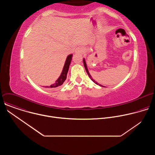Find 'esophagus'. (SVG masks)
I'll return each instance as SVG.
<instances>
[{"instance_id":"esophagus-1","label":"esophagus","mask_w":155,"mask_h":155,"mask_svg":"<svg viewBox=\"0 0 155 155\" xmlns=\"http://www.w3.org/2000/svg\"><path fill=\"white\" fill-rule=\"evenodd\" d=\"M76 53H80V54H83L84 52V48L82 47H77L75 50Z\"/></svg>"}]
</instances>
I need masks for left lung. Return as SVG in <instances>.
<instances>
[{"mask_svg":"<svg viewBox=\"0 0 155 155\" xmlns=\"http://www.w3.org/2000/svg\"><path fill=\"white\" fill-rule=\"evenodd\" d=\"M83 64H84V68H85V69H86V72H87V75H88V76L90 77V78H91V80L93 81H94L96 84H99V86H102V87H105V86H102V85H101V84H99V83H97V82H96L94 80H93V78H92V77H91V75L90 74V72H89V71H88V69H87V65H86V61H85V59H83Z\"/></svg>","mask_w":155,"mask_h":155,"instance_id":"1","label":"left lung"}]
</instances>
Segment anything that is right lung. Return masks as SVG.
Returning a JSON list of instances; mask_svg holds the SVG:
<instances>
[{"label":"right lung","mask_w":155,"mask_h":155,"mask_svg":"<svg viewBox=\"0 0 155 155\" xmlns=\"http://www.w3.org/2000/svg\"><path fill=\"white\" fill-rule=\"evenodd\" d=\"M72 54H69L67 58H66L64 68L62 69V71L61 72V75L59 76V77L58 78V79L55 81V83L49 86H45V87H48L50 90H55L56 88L59 87V86H61L63 83L65 81V80H66V78H67V75H68V72L69 71V65L71 64L72 59Z\"/></svg>","instance_id":"1"}]
</instances>
